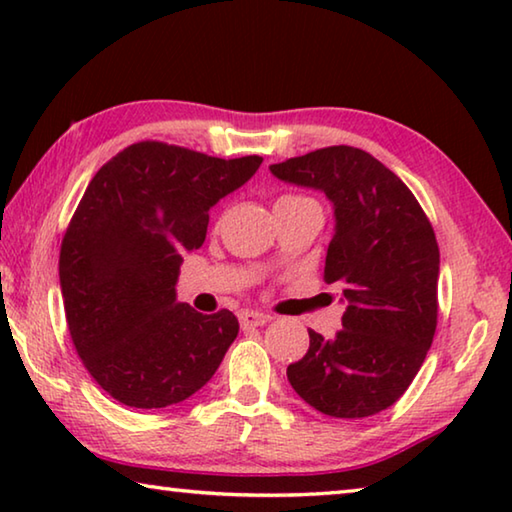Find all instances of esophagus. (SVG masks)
<instances>
[{
	"mask_svg": "<svg viewBox=\"0 0 512 512\" xmlns=\"http://www.w3.org/2000/svg\"><path fill=\"white\" fill-rule=\"evenodd\" d=\"M239 323L241 327H262L266 323H271V316L262 314V311H241L239 314Z\"/></svg>",
	"mask_w": 512,
	"mask_h": 512,
	"instance_id": "34e87169",
	"label": "esophagus"
}]
</instances>
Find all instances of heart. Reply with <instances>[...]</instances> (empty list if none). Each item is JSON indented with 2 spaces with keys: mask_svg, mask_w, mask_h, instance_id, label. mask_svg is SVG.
I'll return each mask as SVG.
<instances>
[{
  "mask_svg": "<svg viewBox=\"0 0 512 512\" xmlns=\"http://www.w3.org/2000/svg\"><path fill=\"white\" fill-rule=\"evenodd\" d=\"M289 198H300V196H282L280 201H289Z\"/></svg>",
  "mask_w": 512,
  "mask_h": 512,
  "instance_id": "b5f03b06",
  "label": "heart"
}]
</instances>
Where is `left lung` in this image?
Returning <instances> with one entry per match:
<instances>
[{
  "instance_id": "left-lung-1",
  "label": "left lung",
  "mask_w": 512,
  "mask_h": 512,
  "mask_svg": "<svg viewBox=\"0 0 512 512\" xmlns=\"http://www.w3.org/2000/svg\"><path fill=\"white\" fill-rule=\"evenodd\" d=\"M284 183L320 189L334 205L325 282L343 289V329L291 363L293 391L332 418H368L404 395L438 323L440 253L411 189L370 153L327 146L271 164Z\"/></svg>"
}]
</instances>
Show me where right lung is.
Listing matches in <instances>:
<instances>
[{
  "instance_id": "obj_1",
  "label": "right lung",
  "mask_w": 512,
  "mask_h": 512,
  "mask_svg": "<svg viewBox=\"0 0 512 512\" xmlns=\"http://www.w3.org/2000/svg\"><path fill=\"white\" fill-rule=\"evenodd\" d=\"M262 164L137 142L90 180L60 246L69 336L92 379L133 409H164L212 379L237 339L228 309L176 300L183 257L201 248L210 210Z\"/></svg>"
}]
</instances>
